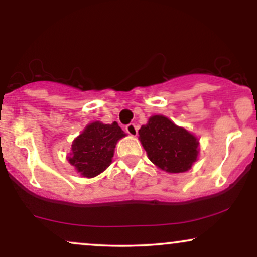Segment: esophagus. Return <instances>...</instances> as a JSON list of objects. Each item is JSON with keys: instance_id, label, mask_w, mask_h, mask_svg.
Segmentation results:
<instances>
[{"instance_id": "34e87169", "label": "esophagus", "mask_w": 257, "mask_h": 257, "mask_svg": "<svg viewBox=\"0 0 257 257\" xmlns=\"http://www.w3.org/2000/svg\"><path fill=\"white\" fill-rule=\"evenodd\" d=\"M125 131L129 135H132V137H137L138 135V126L135 125L134 123H129V124L125 126Z\"/></svg>"}]
</instances>
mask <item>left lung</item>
Listing matches in <instances>:
<instances>
[{"label":"left lung","instance_id":"left-lung-1","mask_svg":"<svg viewBox=\"0 0 257 257\" xmlns=\"http://www.w3.org/2000/svg\"><path fill=\"white\" fill-rule=\"evenodd\" d=\"M139 137L150 161L164 172H187L198 157V139L162 114L150 117Z\"/></svg>","mask_w":257,"mask_h":257}]
</instances>
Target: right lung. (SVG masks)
Returning a JSON list of instances; mask_svg holds the SVG:
<instances>
[{"label": "right lung", "mask_w": 257, "mask_h": 257, "mask_svg": "<svg viewBox=\"0 0 257 257\" xmlns=\"http://www.w3.org/2000/svg\"><path fill=\"white\" fill-rule=\"evenodd\" d=\"M125 135L117 122L90 123L73 140L67 161L82 176L94 178L110 166L117 141Z\"/></svg>", "instance_id": "1"}]
</instances>
